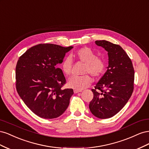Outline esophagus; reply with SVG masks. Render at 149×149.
Here are the masks:
<instances>
[{
	"label": "esophagus",
	"mask_w": 149,
	"mask_h": 149,
	"mask_svg": "<svg viewBox=\"0 0 149 149\" xmlns=\"http://www.w3.org/2000/svg\"><path fill=\"white\" fill-rule=\"evenodd\" d=\"M81 91H82L81 90H79V89H74V93H80V92H81Z\"/></svg>",
	"instance_id": "esophagus-1"
}]
</instances>
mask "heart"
<instances>
[{"label":"heart","instance_id":"1","mask_svg":"<svg viewBox=\"0 0 149 149\" xmlns=\"http://www.w3.org/2000/svg\"><path fill=\"white\" fill-rule=\"evenodd\" d=\"M73 56L85 63L84 73H90L94 78H99L105 70V62L101 58L97 56L91 48L83 47L78 49ZM72 61L69 57H65L61 64V69L65 75L71 73ZM92 83V78L88 74L82 76H73L69 79L68 84L70 88L76 89H83L89 86Z\"/></svg>","mask_w":149,"mask_h":149}]
</instances>
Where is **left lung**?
Listing matches in <instances>:
<instances>
[{
  "label": "left lung",
  "instance_id": "8db88e82",
  "mask_svg": "<svg viewBox=\"0 0 149 149\" xmlns=\"http://www.w3.org/2000/svg\"><path fill=\"white\" fill-rule=\"evenodd\" d=\"M95 43L108 52L109 65L106 73L92 89L93 98L89 107L100 119L116 115L126 104L134 90V70L131 60L120 46L106 40Z\"/></svg>",
  "mask_w": 149,
  "mask_h": 149
}]
</instances>
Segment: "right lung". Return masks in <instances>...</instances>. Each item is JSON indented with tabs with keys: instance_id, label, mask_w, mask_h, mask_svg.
<instances>
[{
	"instance_id": "right-lung-1",
	"label": "right lung",
	"mask_w": 149,
	"mask_h": 149,
	"mask_svg": "<svg viewBox=\"0 0 149 149\" xmlns=\"http://www.w3.org/2000/svg\"><path fill=\"white\" fill-rule=\"evenodd\" d=\"M73 47L38 44L20 56L15 68L16 89L21 99L36 115L54 119L66 111L73 89H62L66 79L57 68Z\"/></svg>"
}]
</instances>
